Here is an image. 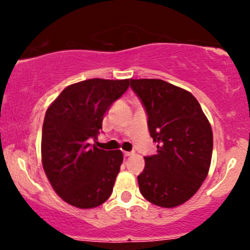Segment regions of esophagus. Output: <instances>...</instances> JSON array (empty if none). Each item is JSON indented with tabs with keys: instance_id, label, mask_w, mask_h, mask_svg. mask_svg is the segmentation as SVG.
Here are the masks:
<instances>
[{
	"instance_id": "esophagus-1",
	"label": "esophagus",
	"mask_w": 250,
	"mask_h": 250,
	"mask_svg": "<svg viewBox=\"0 0 250 250\" xmlns=\"http://www.w3.org/2000/svg\"><path fill=\"white\" fill-rule=\"evenodd\" d=\"M132 155H133V152H127V151L124 152V157H125V158H128V157H131Z\"/></svg>"
}]
</instances>
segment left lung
<instances>
[{
    "label": "left lung",
    "mask_w": 250,
    "mask_h": 250,
    "mask_svg": "<svg viewBox=\"0 0 250 250\" xmlns=\"http://www.w3.org/2000/svg\"><path fill=\"white\" fill-rule=\"evenodd\" d=\"M148 115L157 155L145 157L138 176L142 196L172 208L189 200L206 179L213 153V132L190 92L162 80H131Z\"/></svg>",
    "instance_id": "1"
}]
</instances>
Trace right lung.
Returning a JSON list of instances; mask_svg holds the SVG:
<instances>
[{
    "mask_svg": "<svg viewBox=\"0 0 250 250\" xmlns=\"http://www.w3.org/2000/svg\"><path fill=\"white\" fill-rule=\"evenodd\" d=\"M128 86L129 80L92 78L67 86L47 108L43 168L58 196L71 206L88 209L110 197L123 153L88 142L97 139L104 115Z\"/></svg>",
    "mask_w": 250,
    "mask_h": 250,
    "instance_id": "obj_1",
    "label": "right lung"
}]
</instances>
